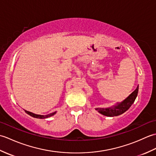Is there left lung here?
<instances>
[{
	"label": "left lung",
	"instance_id": "1",
	"mask_svg": "<svg viewBox=\"0 0 156 156\" xmlns=\"http://www.w3.org/2000/svg\"><path fill=\"white\" fill-rule=\"evenodd\" d=\"M139 86L132 93L121 102H117L115 105L108 108H96L95 109L101 114L107 117H115L124 113L133 105L138 94Z\"/></svg>",
	"mask_w": 156,
	"mask_h": 156
}]
</instances>
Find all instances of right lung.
<instances>
[{
    "instance_id": "obj_1",
    "label": "right lung",
    "mask_w": 156,
    "mask_h": 156,
    "mask_svg": "<svg viewBox=\"0 0 156 156\" xmlns=\"http://www.w3.org/2000/svg\"><path fill=\"white\" fill-rule=\"evenodd\" d=\"M25 111L26 113L28 114L29 115H30V116H31V117H34V118H37V119H47V118L51 117V116H53V115H54L56 113V111H55V112H51V113H49V114L46 115H37V114L33 113V112L27 111L26 110H25Z\"/></svg>"
}]
</instances>
